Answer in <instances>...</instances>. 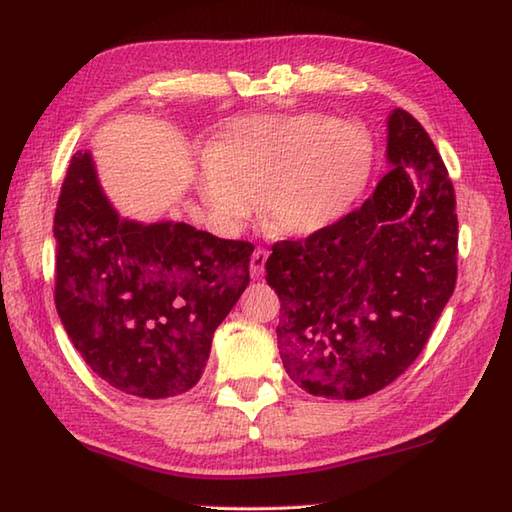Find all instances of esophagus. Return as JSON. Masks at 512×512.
I'll list each match as a JSON object with an SVG mask.
<instances>
[{
    "label": "esophagus",
    "instance_id": "1",
    "mask_svg": "<svg viewBox=\"0 0 512 512\" xmlns=\"http://www.w3.org/2000/svg\"><path fill=\"white\" fill-rule=\"evenodd\" d=\"M269 252L265 247H256L252 260H249V271H252V278H260L265 274V263H267Z\"/></svg>",
    "mask_w": 512,
    "mask_h": 512
}]
</instances>
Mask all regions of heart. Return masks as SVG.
<instances>
[{"label":"heart","instance_id":"1","mask_svg":"<svg viewBox=\"0 0 512 512\" xmlns=\"http://www.w3.org/2000/svg\"><path fill=\"white\" fill-rule=\"evenodd\" d=\"M373 165L360 125L327 114L254 117L223 132L198 179V196L214 225L236 234L258 210L271 232L316 236L358 203Z\"/></svg>","mask_w":512,"mask_h":512}]
</instances>
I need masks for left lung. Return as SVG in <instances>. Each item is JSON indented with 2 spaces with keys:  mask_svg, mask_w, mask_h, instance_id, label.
Wrapping results in <instances>:
<instances>
[{
  "mask_svg": "<svg viewBox=\"0 0 512 512\" xmlns=\"http://www.w3.org/2000/svg\"><path fill=\"white\" fill-rule=\"evenodd\" d=\"M391 170L340 223L278 241L267 283L280 298L278 349L298 387L360 400L411 367L457 280L455 190L431 137L393 110Z\"/></svg>",
  "mask_w": 512,
  "mask_h": 512,
  "instance_id": "obj_1",
  "label": "left lung"
}]
</instances>
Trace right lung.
<instances>
[{
	"instance_id": "obj_1",
	"label": "right lung",
	"mask_w": 512,
	"mask_h": 512,
	"mask_svg": "<svg viewBox=\"0 0 512 512\" xmlns=\"http://www.w3.org/2000/svg\"><path fill=\"white\" fill-rule=\"evenodd\" d=\"M52 232L57 314L88 367L139 398L192 389L249 285L254 245L187 223L123 221L88 152L70 159Z\"/></svg>"
}]
</instances>
